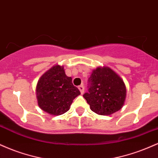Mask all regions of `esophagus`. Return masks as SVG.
Listing matches in <instances>:
<instances>
[{"instance_id":"obj_1","label":"esophagus","mask_w":158,"mask_h":158,"mask_svg":"<svg viewBox=\"0 0 158 158\" xmlns=\"http://www.w3.org/2000/svg\"><path fill=\"white\" fill-rule=\"evenodd\" d=\"M78 88H79V90H80V92H81V94H82L83 93H84V91H85L84 85H79V86L78 87Z\"/></svg>"}]
</instances>
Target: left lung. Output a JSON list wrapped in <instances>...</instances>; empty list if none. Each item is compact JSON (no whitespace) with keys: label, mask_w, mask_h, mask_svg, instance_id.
Segmentation results:
<instances>
[{"label":"left lung","mask_w":158,"mask_h":158,"mask_svg":"<svg viewBox=\"0 0 158 158\" xmlns=\"http://www.w3.org/2000/svg\"><path fill=\"white\" fill-rule=\"evenodd\" d=\"M88 91L83 94L90 108L96 114L110 115L120 110L126 96L124 81L114 70L97 68L88 79Z\"/></svg>","instance_id":"1"}]
</instances>
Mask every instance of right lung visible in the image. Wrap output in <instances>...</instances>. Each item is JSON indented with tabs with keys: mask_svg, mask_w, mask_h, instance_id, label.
Wrapping results in <instances>:
<instances>
[{
	"mask_svg": "<svg viewBox=\"0 0 158 158\" xmlns=\"http://www.w3.org/2000/svg\"><path fill=\"white\" fill-rule=\"evenodd\" d=\"M80 91L67 77L64 67L55 65L38 81L36 97L39 106L52 115H61L70 109V105Z\"/></svg>",
	"mask_w": 158,
	"mask_h": 158,
	"instance_id": "right-lung-1",
	"label": "right lung"
}]
</instances>
